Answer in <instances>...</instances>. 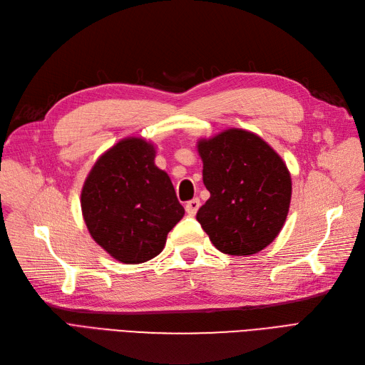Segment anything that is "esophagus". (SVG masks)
Here are the masks:
<instances>
[{
	"label": "esophagus",
	"mask_w": 365,
	"mask_h": 365,
	"mask_svg": "<svg viewBox=\"0 0 365 365\" xmlns=\"http://www.w3.org/2000/svg\"><path fill=\"white\" fill-rule=\"evenodd\" d=\"M200 207H201V201L197 200V197H195V200H192V201L185 204V212L189 216H195L197 210H200Z\"/></svg>",
	"instance_id": "34e87169"
}]
</instances>
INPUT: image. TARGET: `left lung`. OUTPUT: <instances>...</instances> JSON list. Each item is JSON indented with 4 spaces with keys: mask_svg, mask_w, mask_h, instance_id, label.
<instances>
[{
    "mask_svg": "<svg viewBox=\"0 0 365 365\" xmlns=\"http://www.w3.org/2000/svg\"><path fill=\"white\" fill-rule=\"evenodd\" d=\"M208 201L196 215L212 244L230 256H252L279 236L289 213L288 165L267 141L230 128L200 138Z\"/></svg>",
    "mask_w": 365,
    "mask_h": 365,
    "instance_id": "left-lung-1",
    "label": "left lung"
}]
</instances>
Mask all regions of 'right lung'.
<instances>
[{"mask_svg":"<svg viewBox=\"0 0 365 365\" xmlns=\"http://www.w3.org/2000/svg\"><path fill=\"white\" fill-rule=\"evenodd\" d=\"M155 155L152 141L126 137L96 160L82 187L88 231L121 263L157 257L169 231L184 216L169 175L157 168Z\"/></svg>","mask_w":365,"mask_h":365,"instance_id":"right-lung-1","label":"right lung"}]
</instances>
